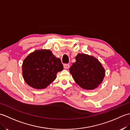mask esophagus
I'll list each match as a JSON object with an SVG mask.
<instances>
[{
    "label": "esophagus",
    "mask_w": 130,
    "mask_h": 130,
    "mask_svg": "<svg viewBox=\"0 0 130 130\" xmlns=\"http://www.w3.org/2000/svg\"><path fill=\"white\" fill-rule=\"evenodd\" d=\"M69 67H70L69 64H67V63H65V64L63 65V68H64L65 69H68L69 68Z\"/></svg>",
    "instance_id": "obj_1"
}]
</instances>
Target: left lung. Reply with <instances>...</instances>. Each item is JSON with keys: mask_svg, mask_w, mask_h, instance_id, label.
I'll return each mask as SVG.
<instances>
[{"mask_svg": "<svg viewBox=\"0 0 130 130\" xmlns=\"http://www.w3.org/2000/svg\"><path fill=\"white\" fill-rule=\"evenodd\" d=\"M75 60L69 71L76 83L86 90L98 87L105 76L104 68L100 61L94 56L84 54H78Z\"/></svg>", "mask_w": 130, "mask_h": 130, "instance_id": "8db88e82", "label": "left lung"}]
</instances>
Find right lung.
Returning a JSON list of instances; mask_svg holds the SVG:
<instances>
[{
  "label": "right lung",
  "instance_id": "1",
  "mask_svg": "<svg viewBox=\"0 0 130 130\" xmlns=\"http://www.w3.org/2000/svg\"><path fill=\"white\" fill-rule=\"evenodd\" d=\"M63 65L50 50H38L31 52L22 63V75L26 83L36 89H45L56 78Z\"/></svg>",
  "mask_w": 130,
  "mask_h": 130
}]
</instances>
